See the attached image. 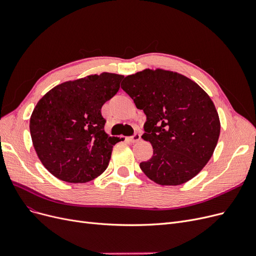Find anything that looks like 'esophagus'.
Wrapping results in <instances>:
<instances>
[{"label": "esophagus", "mask_w": 256, "mask_h": 256, "mask_svg": "<svg viewBox=\"0 0 256 256\" xmlns=\"http://www.w3.org/2000/svg\"><path fill=\"white\" fill-rule=\"evenodd\" d=\"M140 138H141V136H140L139 132H135L134 135L130 136V137L128 138V140H130L132 143H135V142L139 141V140H140Z\"/></svg>", "instance_id": "obj_1"}]
</instances>
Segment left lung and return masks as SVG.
Segmentation results:
<instances>
[{
	"instance_id": "1",
	"label": "left lung",
	"mask_w": 256,
	"mask_h": 256,
	"mask_svg": "<svg viewBox=\"0 0 256 256\" xmlns=\"http://www.w3.org/2000/svg\"><path fill=\"white\" fill-rule=\"evenodd\" d=\"M121 88L146 115L142 138L152 157L140 163L160 185H181L207 164L218 144L220 124L208 94L192 80L162 69L128 75Z\"/></svg>"
}]
</instances>
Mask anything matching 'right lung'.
<instances>
[{"label":"right lung","mask_w":256,"mask_h":256,"mask_svg":"<svg viewBox=\"0 0 256 256\" xmlns=\"http://www.w3.org/2000/svg\"><path fill=\"white\" fill-rule=\"evenodd\" d=\"M124 76L88 75L53 88L33 110L30 134L42 165L60 180L86 183L108 168L124 138L104 132L102 108L119 90Z\"/></svg>","instance_id":"add662e5"}]
</instances>
